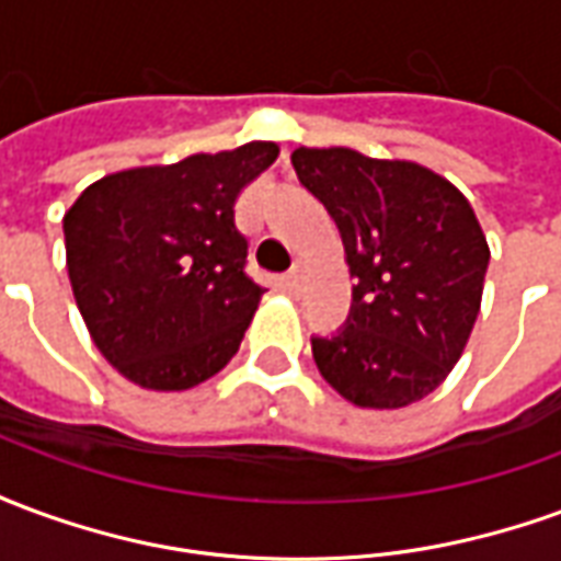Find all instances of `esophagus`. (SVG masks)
Segmentation results:
<instances>
[{
    "mask_svg": "<svg viewBox=\"0 0 561 561\" xmlns=\"http://www.w3.org/2000/svg\"><path fill=\"white\" fill-rule=\"evenodd\" d=\"M282 285H285V291H288V294L300 291V270H291V273H285V276H282Z\"/></svg>",
    "mask_w": 561,
    "mask_h": 561,
    "instance_id": "esophagus-1",
    "label": "esophagus"
}]
</instances>
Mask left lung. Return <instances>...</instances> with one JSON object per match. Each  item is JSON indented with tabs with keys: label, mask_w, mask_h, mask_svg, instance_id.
Here are the masks:
<instances>
[{
	"label": "left lung",
	"mask_w": 561,
	"mask_h": 561,
	"mask_svg": "<svg viewBox=\"0 0 561 561\" xmlns=\"http://www.w3.org/2000/svg\"><path fill=\"white\" fill-rule=\"evenodd\" d=\"M291 164L336 221L354 276L345 328L312 336L318 373L360 409L423 400L454 369L481 312L490 245L474 209L414 161L300 147Z\"/></svg>",
	"instance_id": "obj_1"
}]
</instances>
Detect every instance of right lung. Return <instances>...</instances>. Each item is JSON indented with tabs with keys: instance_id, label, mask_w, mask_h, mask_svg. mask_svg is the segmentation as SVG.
I'll return each mask as SVG.
<instances>
[{
	"instance_id": "add662e5",
	"label": "right lung",
	"mask_w": 561,
	"mask_h": 561,
	"mask_svg": "<svg viewBox=\"0 0 561 561\" xmlns=\"http://www.w3.org/2000/svg\"><path fill=\"white\" fill-rule=\"evenodd\" d=\"M273 140L107 173L62 219L71 291L95 348L147 390H188L231 360L264 288L233 204Z\"/></svg>"
}]
</instances>
